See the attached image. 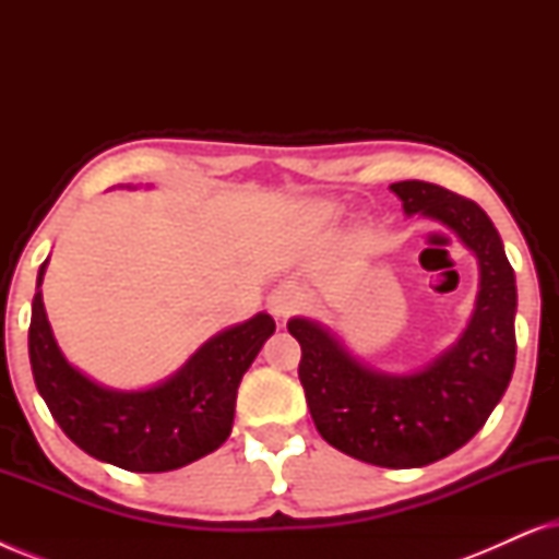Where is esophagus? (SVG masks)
<instances>
[{
    "mask_svg": "<svg viewBox=\"0 0 559 559\" xmlns=\"http://www.w3.org/2000/svg\"><path fill=\"white\" fill-rule=\"evenodd\" d=\"M302 305H305L302 295L297 293L295 287H277L270 295V310L277 320H285L289 316H295V312L300 310Z\"/></svg>",
    "mask_w": 559,
    "mask_h": 559,
    "instance_id": "34e87169",
    "label": "esophagus"
}]
</instances>
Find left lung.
Here are the masks:
<instances>
[{"instance_id":"1","label":"left lung","mask_w":559,"mask_h":559,"mask_svg":"<svg viewBox=\"0 0 559 559\" xmlns=\"http://www.w3.org/2000/svg\"><path fill=\"white\" fill-rule=\"evenodd\" d=\"M404 211L440 221L476 251L480 293L468 331L412 377L358 364L325 328L295 318L297 377L325 442L381 468H419L463 448L507 392L516 361V285L501 236L476 201L423 180L394 182Z\"/></svg>"}]
</instances>
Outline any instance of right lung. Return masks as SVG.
Segmentation results:
<instances>
[{
  "instance_id": "obj_1",
  "label": "right lung",
  "mask_w": 559,
  "mask_h": 559,
  "mask_svg": "<svg viewBox=\"0 0 559 559\" xmlns=\"http://www.w3.org/2000/svg\"><path fill=\"white\" fill-rule=\"evenodd\" d=\"M272 333L274 320L259 312L198 348L165 384L147 392H111L66 361L37 289L29 320V364L52 419L83 453L124 471L163 473L224 445L234 425L236 389Z\"/></svg>"
}]
</instances>
